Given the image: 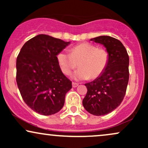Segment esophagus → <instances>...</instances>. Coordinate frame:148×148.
Returning <instances> with one entry per match:
<instances>
[{"instance_id":"esophagus-1","label":"esophagus","mask_w":148,"mask_h":148,"mask_svg":"<svg viewBox=\"0 0 148 148\" xmlns=\"http://www.w3.org/2000/svg\"><path fill=\"white\" fill-rule=\"evenodd\" d=\"M78 86H79V84H77V83L72 82V86H73V88H76Z\"/></svg>"}]
</instances>
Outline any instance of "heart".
I'll return each mask as SVG.
<instances>
[{
  "instance_id": "heart-1",
  "label": "heart",
  "mask_w": 148,
  "mask_h": 148,
  "mask_svg": "<svg viewBox=\"0 0 148 148\" xmlns=\"http://www.w3.org/2000/svg\"><path fill=\"white\" fill-rule=\"evenodd\" d=\"M57 60L64 75H69L78 65L79 69L74 72V79H95L104 72L109 61V53L106 49L84 42L72 47L70 53L60 51Z\"/></svg>"
}]
</instances>
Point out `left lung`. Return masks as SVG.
<instances>
[{
  "mask_svg": "<svg viewBox=\"0 0 148 148\" xmlns=\"http://www.w3.org/2000/svg\"><path fill=\"white\" fill-rule=\"evenodd\" d=\"M91 41L102 44L109 53V61L104 72L85 84L88 91L83 106L88 113L99 116L111 113L123 101L130 78V60L125 47L114 37L99 36Z\"/></svg>",
  "mask_w": 148,
  "mask_h": 148,
  "instance_id": "obj_1",
  "label": "left lung"
}]
</instances>
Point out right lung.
<instances>
[{
  "label": "right lung",
  "instance_id": "right-lung-1",
  "mask_svg": "<svg viewBox=\"0 0 148 148\" xmlns=\"http://www.w3.org/2000/svg\"><path fill=\"white\" fill-rule=\"evenodd\" d=\"M69 44L42 34L25 42L18 53L16 84L23 101L37 113L52 115L64 106L72 81L62 74L57 55Z\"/></svg>",
  "mask_w": 148,
  "mask_h": 148
}]
</instances>
